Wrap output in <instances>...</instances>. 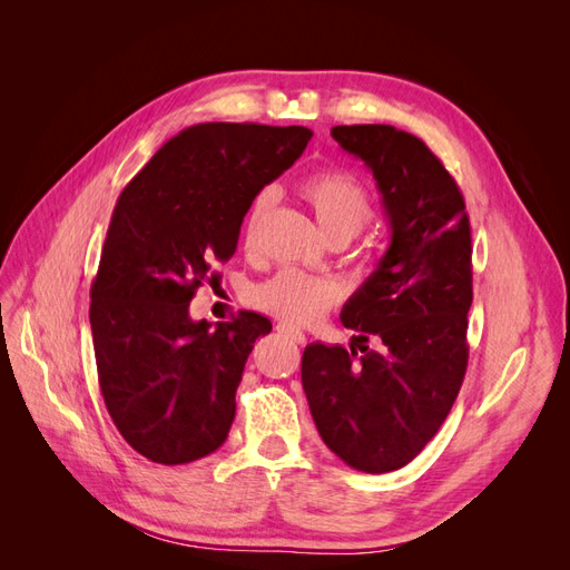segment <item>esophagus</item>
<instances>
[{"instance_id": "obj_1", "label": "esophagus", "mask_w": 570, "mask_h": 570, "mask_svg": "<svg viewBox=\"0 0 570 570\" xmlns=\"http://www.w3.org/2000/svg\"><path fill=\"white\" fill-rule=\"evenodd\" d=\"M278 331H281V333H285L289 340H295L297 344H304V342H306L304 331H299L297 325H292V323H278Z\"/></svg>"}]
</instances>
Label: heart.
<instances>
[{"instance_id":"1","label":"heart","mask_w":570,"mask_h":570,"mask_svg":"<svg viewBox=\"0 0 570 570\" xmlns=\"http://www.w3.org/2000/svg\"><path fill=\"white\" fill-rule=\"evenodd\" d=\"M299 195L308 206H312V212L318 220V228L327 239L354 237L373 216L371 193L364 183L350 174V170L321 168L316 174L302 180ZM268 204V193L256 195V199L252 202L245 226L247 243H252L256 226L262 223ZM335 299L337 287L331 281L318 278V275H308L297 268H285L281 273H275L273 278L252 289L254 306H258L262 312L275 318L295 325L318 321L323 314H327V308L335 304Z\"/></svg>"}]
</instances>
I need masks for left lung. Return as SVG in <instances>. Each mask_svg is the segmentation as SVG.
Segmentation results:
<instances>
[{"label": "left lung", "instance_id": "left-lung-1", "mask_svg": "<svg viewBox=\"0 0 570 570\" xmlns=\"http://www.w3.org/2000/svg\"><path fill=\"white\" fill-rule=\"evenodd\" d=\"M383 195L390 247L342 308L354 347L308 344L302 385L327 450L364 473L402 469L435 438L469 366L471 220L450 170L394 126H335ZM368 336L384 347L368 351Z\"/></svg>", "mask_w": 570, "mask_h": 570}]
</instances>
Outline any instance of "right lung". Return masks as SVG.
Here are the masks:
<instances>
[{
	"label": "right lung",
	"mask_w": 570,
	"mask_h": 570,
	"mask_svg": "<svg viewBox=\"0 0 570 570\" xmlns=\"http://www.w3.org/2000/svg\"><path fill=\"white\" fill-rule=\"evenodd\" d=\"M312 135L262 124L185 128L116 202L90 287L97 377L118 433L154 463L197 461L228 438L247 356L273 325L239 312L212 331L189 318V302L214 264L235 254L254 197Z\"/></svg>",
	"instance_id": "add662e5"
}]
</instances>
